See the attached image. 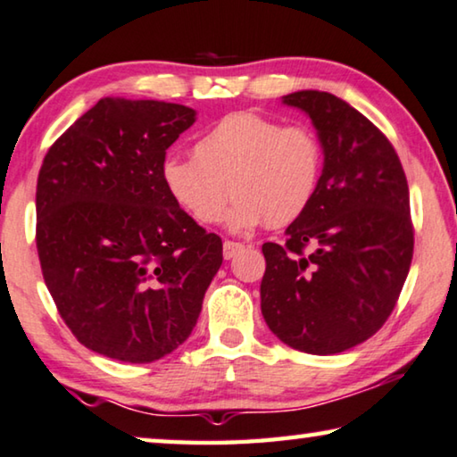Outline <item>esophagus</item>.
Here are the masks:
<instances>
[{"label": "esophagus", "mask_w": 457, "mask_h": 457, "mask_svg": "<svg viewBox=\"0 0 457 457\" xmlns=\"http://www.w3.org/2000/svg\"><path fill=\"white\" fill-rule=\"evenodd\" d=\"M243 247L245 245H241V243H235V241H224V245H222V255H224V260H233V257L239 253V251H243Z\"/></svg>", "instance_id": "esophagus-1"}]
</instances>
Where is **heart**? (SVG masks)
Returning a JSON list of instances; mask_svg holds the SVG:
<instances>
[{"mask_svg": "<svg viewBox=\"0 0 457 457\" xmlns=\"http://www.w3.org/2000/svg\"><path fill=\"white\" fill-rule=\"evenodd\" d=\"M321 144L305 125L257 113H230L194 146V158L169 156L161 179L195 222L216 224L235 206L228 227L247 233L268 222L287 227L307 212L321 177Z\"/></svg>", "mask_w": 457, "mask_h": 457, "instance_id": "1", "label": "heart"}]
</instances>
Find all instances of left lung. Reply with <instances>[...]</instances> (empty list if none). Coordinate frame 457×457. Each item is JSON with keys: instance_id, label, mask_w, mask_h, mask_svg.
<instances>
[{"instance_id": "left-lung-1", "label": "left lung", "mask_w": 457, "mask_h": 457, "mask_svg": "<svg viewBox=\"0 0 457 457\" xmlns=\"http://www.w3.org/2000/svg\"><path fill=\"white\" fill-rule=\"evenodd\" d=\"M317 131L323 169L287 243H263L262 315L287 346L336 354L365 342L395 307L414 249L410 194L392 144L346 101L282 96Z\"/></svg>"}]
</instances>
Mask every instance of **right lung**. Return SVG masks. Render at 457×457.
Returning a JSON list of instances; mask_svg holds the SVG:
<instances>
[{
    "mask_svg": "<svg viewBox=\"0 0 457 457\" xmlns=\"http://www.w3.org/2000/svg\"><path fill=\"white\" fill-rule=\"evenodd\" d=\"M195 111L104 96L49 148L37 183L45 284L86 348L152 362L189 338L222 263V241L161 179Z\"/></svg>",
    "mask_w": 457,
    "mask_h": 457,
    "instance_id": "1",
    "label": "right lung"
}]
</instances>
